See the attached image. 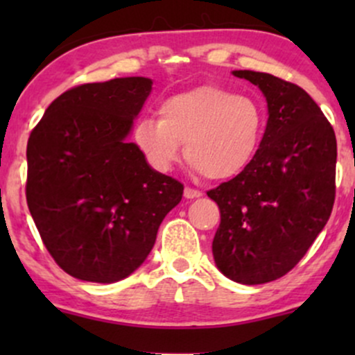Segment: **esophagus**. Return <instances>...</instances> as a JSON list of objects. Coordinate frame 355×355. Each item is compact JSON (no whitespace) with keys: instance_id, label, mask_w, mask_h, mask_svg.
I'll use <instances>...</instances> for the list:
<instances>
[{"instance_id":"obj_1","label":"esophagus","mask_w":355,"mask_h":355,"mask_svg":"<svg viewBox=\"0 0 355 355\" xmlns=\"http://www.w3.org/2000/svg\"><path fill=\"white\" fill-rule=\"evenodd\" d=\"M183 195H185V198H198V197H202V191L200 190H195V189H189V187H187L185 190H183Z\"/></svg>"}]
</instances>
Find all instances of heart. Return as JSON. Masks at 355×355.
I'll return each mask as SVG.
<instances>
[{
	"label": "heart",
	"instance_id": "1",
	"mask_svg": "<svg viewBox=\"0 0 355 355\" xmlns=\"http://www.w3.org/2000/svg\"><path fill=\"white\" fill-rule=\"evenodd\" d=\"M262 108L254 98L217 85H203L168 96L158 107V120L144 118L133 140L146 162L168 172L182 157L197 173L222 182L247 168L262 140Z\"/></svg>",
	"mask_w": 355,
	"mask_h": 355
}]
</instances>
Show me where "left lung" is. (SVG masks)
<instances>
[{
    "mask_svg": "<svg viewBox=\"0 0 355 355\" xmlns=\"http://www.w3.org/2000/svg\"><path fill=\"white\" fill-rule=\"evenodd\" d=\"M267 100L255 157L237 177L207 191L220 209L211 252L230 280L267 284L292 270L327 223L336 198V133L319 105L274 75L235 70Z\"/></svg>",
    "mask_w": 355,
    "mask_h": 355,
    "instance_id": "obj_1",
    "label": "left lung"
}]
</instances>
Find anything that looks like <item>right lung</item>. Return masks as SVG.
Wrapping results in <instances>:
<instances>
[{
	"instance_id": "obj_1",
	"label": "right lung",
	"mask_w": 355,
	"mask_h": 355,
	"mask_svg": "<svg viewBox=\"0 0 355 355\" xmlns=\"http://www.w3.org/2000/svg\"><path fill=\"white\" fill-rule=\"evenodd\" d=\"M153 81L126 76L68 89L26 146V202L44 247L67 274L113 284L137 270L183 185L128 141Z\"/></svg>"
}]
</instances>
